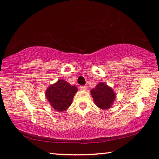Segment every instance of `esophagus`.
<instances>
[{
  "instance_id": "34e87169",
  "label": "esophagus",
  "mask_w": 159,
  "mask_h": 159,
  "mask_svg": "<svg viewBox=\"0 0 159 159\" xmlns=\"http://www.w3.org/2000/svg\"><path fill=\"white\" fill-rule=\"evenodd\" d=\"M79 89L80 90V91H86V86H80L79 87Z\"/></svg>"
}]
</instances>
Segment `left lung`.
Here are the masks:
<instances>
[{
  "mask_svg": "<svg viewBox=\"0 0 159 159\" xmlns=\"http://www.w3.org/2000/svg\"><path fill=\"white\" fill-rule=\"evenodd\" d=\"M91 93L95 104L101 109L109 108L116 98V94L113 89L103 82L98 84L95 89H92Z\"/></svg>",
  "mask_w": 159,
  "mask_h": 159,
  "instance_id": "8db88e82",
  "label": "left lung"
}]
</instances>
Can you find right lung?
<instances>
[{"mask_svg":"<svg viewBox=\"0 0 159 159\" xmlns=\"http://www.w3.org/2000/svg\"><path fill=\"white\" fill-rule=\"evenodd\" d=\"M78 91L75 86H71L62 79L50 86L46 90V98L58 111H63L71 105L75 93Z\"/></svg>","mask_w":159,"mask_h":159,"instance_id":"1","label":"right lung"}]
</instances>
